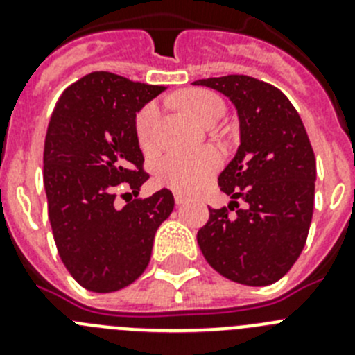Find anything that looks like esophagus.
Masks as SVG:
<instances>
[{
  "label": "esophagus",
  "instance_id": "34e87169",
  "mask_svg": "<svg viewBox=\"0 0 355 355\" xmlns=\"http://www.w3.org/2000/svg\"><path fill=\"white\" fill-rule=\"evenodd\" d=\"M174 200H175V205H178V206H183L184 200H187V199H184L181 193H174Z\"/></svg>",
  "mask_w": 355,
  "mask_h": 355
}]
</instances>
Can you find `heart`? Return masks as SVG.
I'll return each mask as SVG.
<instances>
[{
  "instance_id": "heart-1",
  "label": "heart",
  "mask_w": 355,
  "mask_h": 355,
  "mask_svg": "<svg viewBox=\"0 0 355 355\" xmlns=\"http://www.w3.org/2000/svg\"><path fill=\"white\" fill-rule=\"evenodd\" d=\"M181 108L200 124H211L224 115V103L218 96L206 90H188L178 99ZM159 108L155 103L144 106L135 119V133L142 150L153 153L156 147V126ZM220 165V156L213 149H205L197 155H167L155 167L158 184L178 193H190L209 180Z\"/></svg>"
}]
</instances>
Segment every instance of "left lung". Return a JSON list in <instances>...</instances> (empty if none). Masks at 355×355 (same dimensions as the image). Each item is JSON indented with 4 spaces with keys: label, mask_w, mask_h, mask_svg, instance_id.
<instances>
[{
    "label": "left lung",
    "mask_w": 355,
    "mask_h": 355,
    "mask_svg": "<svg viewBox=\"0 0 355 355\" xmlns=\"http://www.w3.org/2000/svg\"><path fill=\"white\" fill-rule=\"evenodd\" d=\"M236 106L240 147L218 175L231 197L197 241L224 277L268 286L299 259L313 218L316 159L299 112L277 87L243 74L197 80Z\"/></svg>",
    "instance_id": "obj_1"
}]
</instances>
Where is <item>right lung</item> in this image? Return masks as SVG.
Instances as JSON below:
<instances>
[{"label": "right lung", "mask_w": 355, "mask_h": 355, "mask_svg": "<svg viewBox=\"0 0 355 355\" xmlns=\"http://www.w3.org/2000/svg\"><path fill=\"white\" fill-rule=\"evenodd\" d=\"M163 90L97 71L67 87L53 110L44 142L53 238L69 274L96 293L122 290L144 274L156 229L174 209L167 188L115 205L121 183L139 196L149 180L135 119Z\"/></svg>", "instance_id": "1"}]
</instances>
